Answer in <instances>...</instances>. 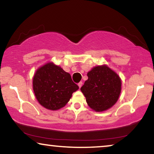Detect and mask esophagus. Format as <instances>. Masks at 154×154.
<instances>
[{"mask_svg": "<svg viewBox=\"0 0 154 154\" xmlns=\"http://www.w3.org/2000/svg\"><path fill=\"white\" fill-rule=\"evenodd\" d=\"M82 85H83V82H80V83H79V84H78V85H79V88H81V86H82Z\"/></svg>", "mask_w": 154, "mask_h": 154, "instance_id": "obj_1", "label": "esophagus"}]
</instances>
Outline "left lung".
Returning <instances> with one entry per match:
<instances>
[{"mask_svg":"<svg viewBox=\"0 0 154 154\" xmlns=\"http://www.w3.org/2000/svg\"><path fill=\"white\" fill-rule=\"evenodd\" d=\"M88 79L81 88L88 106L97 112L106 111L119 100L121 92V79L106 65L92 68Z\"/></svg>","mask_w":154,"mask_h":154,"instance_id":"obj_1","label":"left lung"}]
</instances>
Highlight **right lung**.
Returning a JSON list of instances; mask_svg holds the SVG:
<instances>
[{
    "label": "right lung",
    "mask_w": 154,
    "mask_h": 154,
    "mask_svg": "<svg viewBox=\"0 0 154 154\" xmlns=\"http://www.w3.org/2000/svg\"><path fill=\"white\" fill-rule=\"evenodd\" d=\"M79 88L71 75L53 62L39 67L33 78L35 98L41 106L49 110L64 107Z\"/></svg>",
    "instance_id": "add662e5"
}]
</instances>
